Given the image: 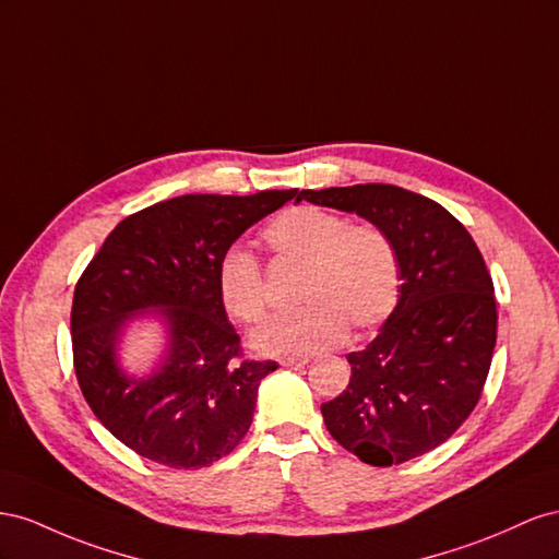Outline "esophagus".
<instances>
[{"instance_id": "obj_1", "label": "esophagus", "mask_w": 559, "mask_h": 559, "mask_svg": "<svg viewBox=\"0 0 559 559\" xmlns=\"http://www.w3.org/2000/svg\"><path fill=\"white\" fill-rule=\"evenodd\" d=\"M309 358H283L281 365L283 368H301V365H307Z\"/></svg>"}]
</instances>
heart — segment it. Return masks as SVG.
Wrapping results in <instances>:
<instances>
[{
    "label": "heart",
    "mask_w": 559,
    "mask_h": 559,
    "mask_svg": "<svg viewBox=\"0 0 559 559\" xmlns=\"http://www.w3.org/2000/svg\"><path fill=\"white\" fill-rule=\"evenodd\" d=\"M278 260L305 264L299 278L301 309L271 318L252 334L262 356L297 358L330 348L356 332L372 330L391 316L401 295V266L391 238L374 225L348 222L318 205L285 209L262 231ZM217 290L225 309L243 323L266 313V281L260 260L231 246L217 264Z\"/></svg>",
    "instance_id": "obj_1"
}]
</instances>
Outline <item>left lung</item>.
<instances>
[{"label":"left lung","instance_id":"obj_1","mask_svg":"<svg viewBox=\"0 0 559 559\" xmlns=\"http://www.w3.org/2000/svg\"><path fill=\"white\" fill-rule=\"evenodd\" d=\"M384 231L401 297L377 337L348 354L344 393L323 403L330 436L370 466L403 464L448 440L480 401L497 344V299L480 250L440 203L395 185L301 189Z\"/></svg>","mask_w":559,"mask_h":559}]
</instances>
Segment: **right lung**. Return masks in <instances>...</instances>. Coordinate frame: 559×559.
Here are the masks:
<instances>
[{"label": "right lung", "instance_id": "obj_1", "mask_svg": "<svg viewBox=\"0 0 559 559\" xmlns=\"http://www.w3.org/2000/svg\"><path fill=\"white\" fill-rule=\"evenodd\" d=\"M297 194H185L115 227L79 278L72 350L79 389L111 436L168 468H205L234 452L252 424L274 360H243L217 290L222 252ZM152 312L167 348L145 378L120 368L128 323Z\"/></svg>", "mask_w": 559, "mask_h": 559}]
</instances>
